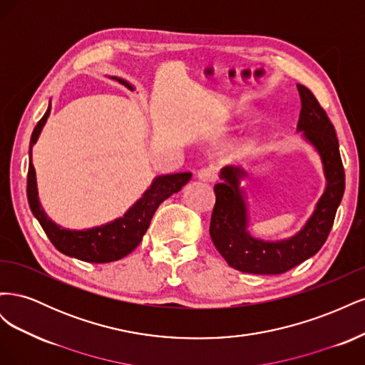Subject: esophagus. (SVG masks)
I'll use <instances>...</instances> for the list:
<instances>
[{
	"label": "esophagus",
	"mask_w": 365,
	"mask_h": 365,
	"mask_svg": "<svg viewBox=\"0 0 365 365\" xmlns=\"http://www.w3.org/2000/svg\"><path fill=\"white\" fill-rule=\"evenodd\" d=\"M216 170L213 168H202L197 170V178H200L201 181H205V182H213L216 180Z\"/></svg>",
	"instance_id": "34e87169"
}]
</instances>
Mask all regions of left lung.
<instances>
[{"label":"left lung","mask_w":365,"mask_h":365,"mask_svg":"<svg viewBox=\"0 0 365 365\" xmlns=\"http://www.w3.org/2000/svg\"><path fill=\"white\" fill-rule=\"evenodd\" d=\"M297 88L302 98L297 128L322 155L327 187L303 230L286 240L264 242L254 239L247 231V205L239 189V180L245 172L235 165L220 170L224 181L215 185L216 202L210 220V237L230 267L242 272L283 274L312 257L324 245L344 195L346 175L332 121L306 86Z\"/></svg>","instance_id":"obj_1"}]
</instances>
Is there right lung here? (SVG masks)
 Masks as SVG:
<instances>
[{
  "label": "right lung",
  "mask_w": 365,
  "mask_h": 365,
  "mask_svg": "<svg viewBox=\"0 0 365 365\" xmlns=\"http://www.w3.org/2000/svg\"><path fill=\"white\" fill-rule=\"evenodd\" d=\"M117 79V77H114ZM120 83L129 86L128 82L117 79ZM50 105L46 114L38 121L31 132L30 138V163H29V173H27V200L31 213L39 220L42 230L46 231L51 244L56 247L58 251L67 254L70 257H76L83 262L90 263H106L114 262L121 257L128 256L129 252L134 251L141 242L143 236L149 228L150 219L155 213L158 205L168 200V197L176 192L181 190V187L190 181L192 173H173V175H163L157 176L153 180L149 190L143 195V197L132 205L123 217H118L113 222H109L102 227H96L90 230H67L62 228L43 212L39 197H38V187H36V173L31 163V148L35 145L42 126L50 115Z\"/></svg>",
  "instance_id": "right-lung-1"
}]
</instances>
